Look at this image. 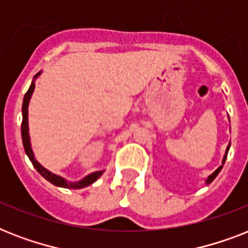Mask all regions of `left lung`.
<instances>
[{
  "instance_id": "1",
  "label": "left lung",
  "mask_w": 248,
  "mask_h": 248,
  "mask_svg": "<svg viewBox=\"0 0 248 248\" xmlns=\"http://www.w3.org/2000/svg\"><path fill=\"white\" fill-rule=\"evenodd\" d=\"M229 148H231V143L228 144L227 149H225V155H224V157H223V161H221V166H219V167H217V169H216L215 171H214V172H212L211 175H210V176H208L207 179H206V180H204V184H206V185L211 184L212 181H214V179H215V177L217 176V175H219V172H220V171H221V169H223L224 163H225V161H227V155H228V152H229Z\"/></svg>"
}]
</instances>
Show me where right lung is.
I'll use <instances>...</instances> for the list:
<instances>
[{
    "instance_id": "obj_1",
    "label": "right lung",
    "mask_w": 248,
    "mask_h": 248,
    "mask_svg": "<svg viewBox=\"0 0 248 248\" xmlns=\"http://www.w3.org/2000/svg\"><path fill=\"white\" fill-rule=\"evenodd\" d=\"M42 71H40L34 77H33V81L29 86L28 91L25 93L24 99H23V107H21V113H23V121H21V139H23V147H24V151L28 155V158L31 159V162L33 163L34 169L38 171V172L42 175V176L46 179L47 181H50L51 184L56 185V186H60V188H67V189H81L85 188L87 185H91L93 183L99 179V177L103 175L104 170H100V171H95V172H91L89 175L83 176L82 179H79L77 181H69L67 180L65 177L60 176V175H56V173L48 171L47 169H45L44 166L41 165L38 161L36 159V155L33 153L32 144H31V136H29V124H28V107L29 101H31V97L33 95V91H34V87H36V79L38 78V76H41Z\"/></svg>"
}]
</instances>
